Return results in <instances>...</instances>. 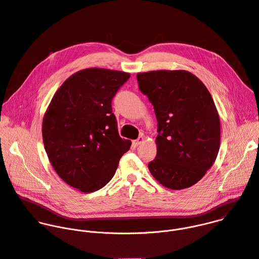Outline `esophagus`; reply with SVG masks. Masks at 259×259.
<instances>
[{
    "label": "esophagus",
    "mask_w": 259,
    "mask_h": 259,
    "mask_svg": "<svg viewBox=\"0 0 259 259\" xmlns=\"http://www.w3.org/2000/svg\"><path fill=\"white\" fill-rule=\"evenodd\" d=\"M143 141H144V137H143V136H139L137 139L133 140V142H132V143H133V145H134V146H138V145H139V144H141Z\"/></svg>",
    "instance_id": "1"
}]
</instances>
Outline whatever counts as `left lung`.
I'll use <instances>...</instances> for the list:
<instances>
[{
    "label": "left lung",
    "mask_w": 259,
    "mask_h": 259,
    "mask_svg": "<svg viewBox=\"0 0 259 259\" xmlns=\"http://www.w3.org/2000/svg\"><path fill=\"white\" fill-rule=\"evenodd\" d=\"M136 78L158 121L157 157L149 163L152 175L167 189L194 186L219 151L220 121L210 92L187 70L139 72Z\"/></svg>",
    "instance_id": "1"
}]
</instances>
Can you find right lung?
<instances>
[{"mask_svg":"<svg viewBox=\"0 0 259 259\" xmlns=\"http://www.w3.org/2000/svg\"><path fill=\"white\" fill-rule=\"evenodd\" d=\"M130 73L86 68L70 76L46 110L42 134L50 163L68 186L93 193L113 178L131 141L122 139L112 100Z\"/></svg>","mask_w":259,"mask_h":259,"instance_id":"add662e5","label":"right lung"}]
</instances>
